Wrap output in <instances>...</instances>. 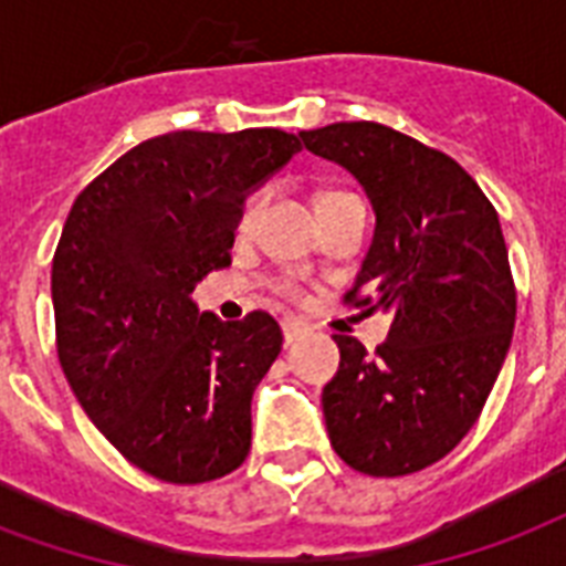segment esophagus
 <instances>
[{"label":"esophagus","instance_id":"obj_1","mask_svg":"<svg viewBox=\"0 0 566 566\" xmlns=\"http://www.w3.org/2000/svg\"><path fill=\"white\" fill-rule=\"evenodd\" d=\"M282 332H284V346H293L296 340H302V337L308 335L311 328L305 326V323H300V319H284Z\"/></svg>","mask_w":566,"mask_h":566}]
</instances>
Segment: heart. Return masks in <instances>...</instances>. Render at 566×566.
Instances as JSON below:
<instances>
[{"instance_id":"obj_1","label":"heart","mask_w":566,"mask_h":566,"mask_svg":"<svg viewBox=\"0 0 566 566\" xmlns=\"http://www.w3.org/2000/svg\"><path fill=\"white\" fill-rule=\"evenodd\" d=\"M346 196H353V193H344V190H326V193H319L317 208H319V205L337 202V199H346ZM255 211H258V202H255V199H249V202L243 205V211H240V220H238L240 231H247L249 226H252V220H255ZM273 291L279 293V296H284V300H291V302H300L302 296H305V287H302L296 279H275Z\"/></svg>"}]
</instances>
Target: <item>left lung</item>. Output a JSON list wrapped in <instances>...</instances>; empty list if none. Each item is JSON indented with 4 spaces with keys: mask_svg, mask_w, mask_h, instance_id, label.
<instances>
[{
    "mask_svg": "<svg viewBox=\"0 0 566 566\" xmlns=\"http://www.w3.org/2000/svg\"><path fill=\"white\" fill-rule=\"evenodd\" d=\"M300 137L370 196L376 238L344 302L390 314L376 353L335 335L340 370L323 387L328 440L358 473L411 475L473 429L509 355L517 287L500 217L461 164L381 123Z\"/></svg>",
    "mask_w": 566,
    "mask_h": 566,
    "instance_id": "obj_1",
    "label": "left lung"
}]
</instances>
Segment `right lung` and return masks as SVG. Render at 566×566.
Segmentation results:
<instances>
[{
	"mask_svg": "<svg viewBox=\"0 0 566 566\" xmlns=\"http://www.w3.org/2000/svg\"><path fill=\"white\" fill-rule=\"evenodd\" d=\"M279 128L170 132L75 196L52 258L57 361L117 452L170 484L213 482L252 447V394L282 353L266 311L199 314L231 264L240 205L300 153Z\"/></svg>",
	"mask_w": 566,
	"mask_h": 566,
	"instance_id": "add662e5",
	"label": "right lung"
}]
</instances>
